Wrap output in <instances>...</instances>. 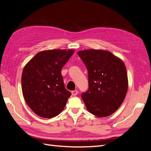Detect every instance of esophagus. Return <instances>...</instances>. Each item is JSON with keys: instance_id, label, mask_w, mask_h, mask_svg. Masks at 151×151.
Instances as JSON below:
<instances>
[{"instance_id": "obj_1", "label": "esophagus", "mask_w": 151, "mask_h": 151, "mask_svg": "<svg viewBox=\"0 0 151 151\" xmlns=\"http://www.w3.org/2000/svg\"><path fill=\"white\" fill-rule=\"evenodd\" d=\"M77 93H78V91H77V90H74V91H72V94L74 96H76L77 94Z\"/></svg>"}]
</instances>
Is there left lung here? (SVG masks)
Masks as SVG:
<instances>
[{"mask_svg": "<svg viewBox=\"0 0 151 151\" xmlns=\"http://www.w3.org/2000/svg\"><path fill=\"white\" fill-rule=\"evenodd\" d=\"M77 54L88 72L89 88L81 95L87 109L98 117L111 115L120 106L127 93L124 63L105 50H82Z\"/></svg>", "mask_w": 151, "mask_h": 151, "instance_id": "obj_1", "label": "left lung"}]
</instances>
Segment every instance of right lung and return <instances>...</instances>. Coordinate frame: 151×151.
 I'll return each mask as SVG.
<instances>
[{
	"instance_id": "add662e5",
	"label": "right lung",
	"mask_w": 151,
	"mask_h": 151,
	"mask_svg": "<svg viewBox=\"0 0 151 151\" xmlns=\"http://www.w3.org/2000/svg\"><path fill=\"white\" fill-rule=\"evenodd\" d=\"M74 52L57 49L40 52L24 67L22 94L36 115L50 118L64 109L71 93L65 88L61 70Z\"/></svg>"
}]
</instances>
